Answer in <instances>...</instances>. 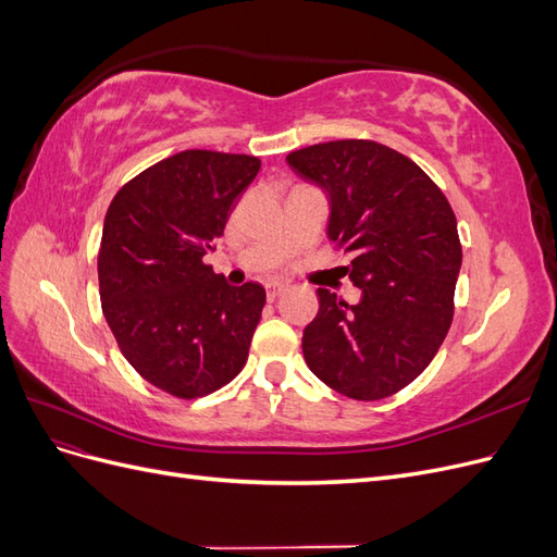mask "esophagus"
<instances>
[{"label": "esophagus", "instance_id": "esophagus-1", "mask_svg": "<svg viewBox=\"0 0 557 557\" xmlns=\"http://www.w3.org/2000/svg\"><path fill=\"white\" fill-rule=\"evenodd\" d=\"M264 290H267V297L269 299H276L283 290H285V283H278V281H269L267 285H264Z\"/></svg>", "mask_w": 557, "mask_h": 557}]
</instances>
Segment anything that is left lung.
I'll list each match as a JSON object with an SVG mask.
<instances>
[{
    "label": "left lung",
    "instance_id": "1",
    "mask_svg": "<svg viewBox=\"0 0 557 557\" xmlns=\"http://www.w3.org/2000/svg\"><path fill=\"white\" fill-rule=\"evenodd\" d=\"M288 164L330 197L327 237L350 252L358 305L318 288L301 350L311 372L350 399L407 387L444 344L462 264L458 221L420 166L369 139L293 150Z\"/></svg>",
    "mask_w": 557,
    "mask_h": 557
}]
</instances>
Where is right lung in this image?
<instances>
[{"label":"right lung","instance_id":"add662e5","mask_svg":"<svg viewBox=\"0 0 557 557\" xmlns=\"http://www.w3.org/2000/svg\"><path fill=\"white\" fill-rule=\"evenodd\" d=\"M258 172L252 156L183 150L127 181L107 211L104 318L139 376L178 399L211 395L248 360L264 288L227 285L205 256Z\"/></svg>","mask_w":557,"mask_h":557}]
</instances>
